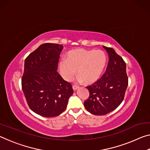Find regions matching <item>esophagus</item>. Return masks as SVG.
Here are the masks:
<instances>
[{
  "mask_svg": "<svg viewBox=\"0 0 150 150\" xmlns=\"http://www.w3.org/2000/svg\"><path fill=\"white\" fill-rule=\"evenodd\" d=\"M78 88H79V87H78V86H76V85H73V89L74 90V91L77 90Z\"/></svg>",
  "mask_w": 150,
  "mask_h": 150,
  "instance_id": "1",
  "label": "esophagus"
}]
</instances>
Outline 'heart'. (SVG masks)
<instances>
[{
  "instance_id": "b5f03b06",
  "label": "heart",
  "mask_w": 150,
  "mask_h": 150,
  "mask_svg": "<svg viewBox=\"0 0 150 150\" xmlns=\"http://www.w3.org/2000/svg\"><path fill=\"white\" fill-rule=\"evenodd\" d=\"M106 62L107 57L103 50L77 48L67 53L66 59L59 63V69L63 78L67 81L72 79L77 70L79 82L89 85L99 79Z\"/></svg>"
}]
</instances>
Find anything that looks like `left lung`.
<instances>
[{"mask_svg":"<svg viewBox=\"0 0 150 150\" xmlns=\"http://www.w3.org/2000/svg\"><path fill=\"white\" fill-rule=\"evenodd\" d=\"M103 47L108 55L107 67L100 79L87 87L90 95L84 103L86 110L95 115L115 110L123 101L128 87L126 63L112 48Z\"/></svg>","mask_w":150,"mask_h":150,"instance_id":"8db88e82","label":"left lung"}]
</instances>
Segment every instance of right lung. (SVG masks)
Returning <instances> with one entry per match:
<instances>
[{
    "mask_svg": "<svg viewBox=\"0 0 150 150\" xmlns=\"http://www.w3.org/2000/svg\"><path fill=\"white\" fill-rule=\"evenodd\" d=\"M63 48L61 44H42L24 62L22 91L31 110L44 117L62 114L73 93L71 85L57 71Z\"/></svg>",
    "mask_w": 150,
    "mask_h": 150,
    "instance_id": "right-lung-1",
    "label": "right lung"
}]
</instances>
